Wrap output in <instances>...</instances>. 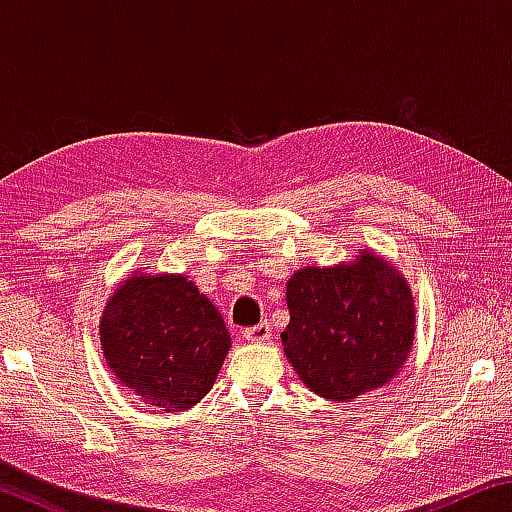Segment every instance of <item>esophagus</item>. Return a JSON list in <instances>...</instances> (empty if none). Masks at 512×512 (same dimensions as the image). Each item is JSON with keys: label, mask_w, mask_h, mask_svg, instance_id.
<instances>
[{"label": "esophagus", "mask_w": 512, "mask_h": 512, "mask_svg": "<svg viewBox=\"0 0 512 512\" xmlns=\"http://www.w3.org/2000/svg\"><path fill=\"white\" fill-rule=\"evenodd\" d=\"M244 339L250 341V343H264L271 339V325L266 323H259V325H253V327H246L244 329Z\"/></svg>", "instance_id": "34e87169"}]
</instances>
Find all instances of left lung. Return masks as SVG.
Returning <instances> with one entry per match:
<instances>
[{
	"label": "left lung",
	"instance_id": "obj_1",
	"mask_svg": "<svg viewBox=\"0 0 512 512\" xmlns=\"http://www.w3.org/2000/svg\"><path fill=\"white\" fill-rule=\"evenodd\" d=\"M284 352L307 388L345 402L384 386L404 366L415 332L409 284L384 259L302 268L287 284Z\"/></svg>",
	"mask_w": 512,
	"mask_h": 512
}]
</instances>
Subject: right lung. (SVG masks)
<instances>
[{
    "instance_id": "1",
    "label": "right lung",
    "mask_w": 512,
    "mask_h": 512,
    "mask_svg": "<svg viewBox=\"0 0 512 512\" xmlns=\"http://www.w3.org/2000/svg\"><path fill=\"white\" fill-rule=\"evenodd\" d=\"M115 377L162 411H185L210 391L230 348L219 311L185 275L131 277L101 318Z\"/></svg>"
}]
</instances>
